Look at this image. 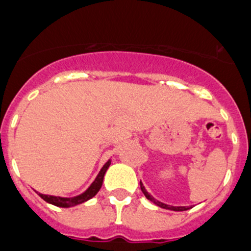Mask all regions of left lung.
Instances as JSON below:
<instances>
[{
    "mask_svg": "<svg viewBox=\"0 0 251 251\" xmlns=\"http://www.w3.org/2000/svg\"><path fill=\"white\" fill-rule=\"evenodd\" d=\"M140 187H141V191L144 193V195L146 196V199H149L150 201H152L153 204H156L157 206L162 207V209H168V210H174V211H185V210H189L190 207L189 206H171V205H168V204H164V202L159 201V200H156L155 198H152V196L150 195V194L146 191L145 186H144V184H142L141 181H140Z\"/></svg>",
    "mask_w": 251,
    "mask_h": 251,
    "instance_id": "8db88e82",
    "label": "left lung"
}]
</instances>
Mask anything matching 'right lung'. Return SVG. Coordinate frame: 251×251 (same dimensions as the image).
Segmentation results:
<instances>
[{
    "label": "right lung",
    "instance_id": "right-lung-1",
    "mask_svg": "<svg viewBox=\"0 0 251 251\" xmlns=\"http://www.w3.org/2000/svg\"><path fill=\"white\" fill-rule=\"evenodd\" d=\"M111 165V160L106 162L105 165L102 166V169L100 170L99 175L96 176V179L95 181L90 185V187L87 189L85 193H82L81 195L74 196V198H61V196H52V195H45V194H40L38 195L41 196L44 199L45 201H47L49 204H52L55 206H60V207H71V206H76L78 204H82V202L87 201L90 199L94 198L96 194L99 193V190L102 186L103 182V176H105L106 171L109 169V166Z\"/></svg>",
    "mask_w": 251,
    "mask_h": 251
}]
</instances>
